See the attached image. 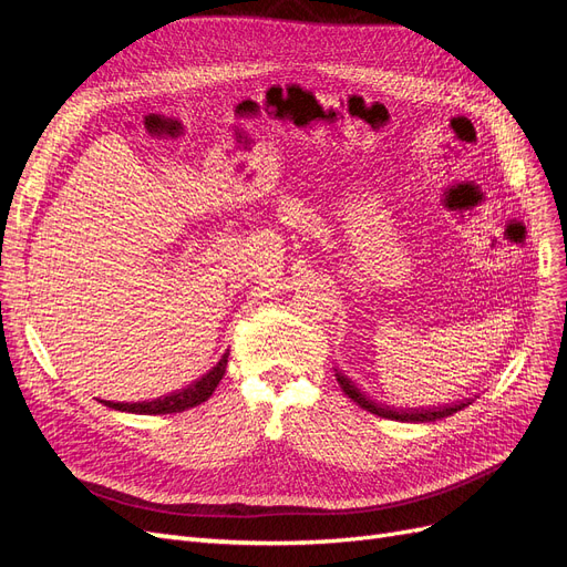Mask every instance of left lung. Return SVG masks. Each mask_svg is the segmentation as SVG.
<instances>
[{
  "label": "left lung",
  "mask_w": 567,
  "mask_h": 567,
  "mask_svg": "<svg viewBox=\"0 0 567 567\" xmlns=\"http://www.w3.org/2000/svg\"><path fill=\"white\" fill-rule=\"evenodd\" d=\"M336 381L340 383L342 392L348 394V398L359 404L362 409L371 411V414L381 416V419H390V421H404V423H427V421H437V419H444V416H452L456 414V411H461L463 406H468L471 402H458V404H452V406H442V409H414V411H404V409H394V406H388V404H379L373 402L371 398H367V394L359 390L346 373H340L336 369Z\"/></svg>",
  "instance_id": "obj_1"
}]
</instances>
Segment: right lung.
<instances>
[{"label": "right lung", "mask_w": 567, "mask_h": 567, "mask_svg": "<svg viewBox=\"0 0 567 567\" xmlns=\"http://www.w3.org/2000/svg\"><path fill=\"white\" fill-rule=\"evenodd\" d=\"M227 359H229V350L221 354L219 362L203 375V379H198L196 383H192L184 390H177V392H169L165 394V398H158V400H151V402H106V406L115 409V411H132V414H177V411H184V409H192L200 402H205L210 398V394L215 392V388L219 385L221 375H225L227 371Z\"/></svg>", "instance_id": "add662e5"}]
</instances>
